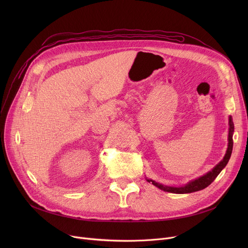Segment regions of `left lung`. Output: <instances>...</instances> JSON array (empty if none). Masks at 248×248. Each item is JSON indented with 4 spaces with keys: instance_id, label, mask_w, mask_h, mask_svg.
Here are the masks:
<instances>
[{
    "instance_id": "8db88e82",
    "label": "left lung",
    "mask_w": 248,
    "mask_h": 248,
    "mask_svg": "<svg viewBox=\"0 0 248 248\" xmlns=\"http://www.w3.org/2000/svg\"><path fill=\"white\" fill-rule=\"evenodd\" d=\"M229 133H228V146H227V150L225 153L224 158L222 159V161L219 162L211 171H209L208 173H206L205 175L194 179L192 181H190L189 183H187L184 186H180V187H173V186H166L163 185L161 183H158L152 179H148L146 178V180L149 182V183H152L154 186L158 187L159 189L165 191V192H170V193H175V194H187V193H192V192H197L200 190L205 189L206 187L209 186L212 182L216 179V177L220 174V172L223 170L225 168V166L227 165L230 157H231V153H232V148H233V132H234V124L232 122V117L229 116Z\"/></svg>"
}]
</instances>
